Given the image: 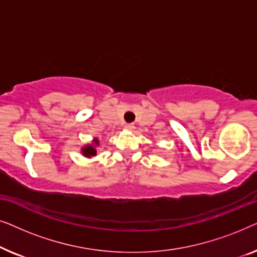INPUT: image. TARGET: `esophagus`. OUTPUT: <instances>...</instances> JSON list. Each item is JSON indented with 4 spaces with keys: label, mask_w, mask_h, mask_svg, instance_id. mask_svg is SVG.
Masks as SVG:
<instances>
[{
    "label": "esophagus",
    "mask_w": 257,
    "mask_h": 257,
    "mask_svg": "<svg viewBox=\"0 0 257 257\" xmlns=\"http://www.w3.org/2000/svg\"><path fill=\"white\" fill-rule=\"evenodd\" d=\"M125 128L127 130V131H133V130H135V125H133V124H126Z\"/></svg>",
    "instance_id": "obj_1"
}]
</instances>
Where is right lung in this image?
<instances>
[{
    "label": "right lung",
    "mask_w": 257,
    "mask_h": 257,
    "mask_svg": "<svg viewBox=\"0 0 257 257\" xmlns=\"http://www.w3.org/2000/svg\"><path fill=\"white\" fill-rule=\"evenodd\" d=\"M94 145H98V140L94 139ZM97 151L94 150L93 146H85L83 149V154L85 157H92V156H96Z\"/></svg>",
    "instance_id": "1"
}]
</instances>
